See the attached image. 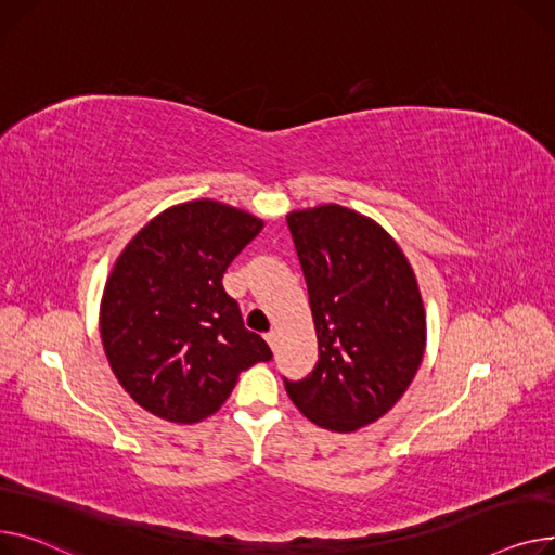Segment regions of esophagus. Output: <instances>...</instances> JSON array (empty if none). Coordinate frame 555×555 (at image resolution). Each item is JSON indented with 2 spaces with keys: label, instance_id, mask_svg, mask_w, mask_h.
I'll use <instances>...</instances> for the list:
<instances>
[{
  "label": "esophagus",
  "instance_id": "1",
  "mask_svg": "<svg viewBox=\"0 0 555 555\" xmlns=\"http://www.w3.org/2000/svg\"><path fill=\"white\" fill-rule=\"evenodd\" d=\"M278 340H280V334H278L275 330H271V332L267 334V343L271 345V349H273V351L278 349Z\"/></svg>",
  "mask_w": 555,
  "mask_h": 555
}]
</instances>
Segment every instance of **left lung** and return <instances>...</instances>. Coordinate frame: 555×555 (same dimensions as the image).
<instances>
[{
	"label": "left lung",
	"instance_id": "left-lung-1",
	"mask_svg": "<svg viewBox=\"0 0 555 555\" xmlns=\"http://www.w3.org/2000/svg\"><path fill=\"white\" fill-rule=\"evenodd\" d=\"M307 280L318 363L284 380L315 426L356 433L405 395L426 351L416 275L380 223L338 204L286 215Z\"/></svg>",
	"mask_w": 555,
	"mask_h": 555
}]
</instances>
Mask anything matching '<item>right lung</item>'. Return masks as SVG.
<instances>
[{
  "instance_id": "right-lung-1",
  "label": "right lung",
  "mask_w": 555,
  "mask_h": 555,
  "mask_svg": "<svg viewBox=\"0 0 555 555\" xmlns=\"http://www.w3.org/2000/svg\"><path fill=\"white\" fill-rule=\"evenodd\" d=\"M264 221L215 199L170 206L129 240L101 300V338L125 392L150 414L197 423L240 374L271 361L221 278Z\"/></svg>"
}]
</instances>
